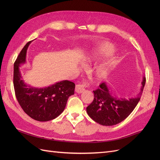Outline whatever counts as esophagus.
I'll use <instances>...</instances> for the list:
<instances>
[{"label":"esophagus","instance_id":"1","mask_svg":"<svg viewBox=\"0 0 160 160\" xmlns=\"http://www.w3.org/2000/svg\"><path fill=\"white\" fill-rule=\"evenodd\" d=\"M88 85H89L88 82L83 81L82 83L76 85L75 91L78 93H81L82 92H83L85 91V88H86V87H88Z\"/></svg>","mask_w":160,"mask_h":160}]
</instances>
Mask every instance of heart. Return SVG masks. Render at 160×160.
<instances>
[{
	"label": "heart",
	"mask_w": 160,
	"mask_h": 160,
	"mask_svg": "<svg viewBox=\"0 0 160 160\" xmlns=\"http://www.w3.org/2000/svg\"><path fill=\"white\" fill-rule=\"evenodd\" d=\"M115 51L116 49L112 43L109 42H104L101 44L93 52L85 56L84 60L87 62H93L105 57L112 56L115 54ZM117 63L118 61L116 59H113L110 62H104V63L97 67L95 71V78L98 80L105 79Z\"/></svg>",
	"instance_id": "obj_1"
}]
</instances>
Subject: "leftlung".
<instances>
[{
    "mask_svg": "<svg viewBox=\"0 0 160 160\" xmlns=\"http://www.w3.org/2000/svg\"><path fill=\"white\" fill-rule=\"evenodd\" d=\"M145 83L146 78L143 77L142 85L137 97L125 99L111 95L106 83H101L99 88L93 91L94 99L87 108V113L95 122L105 126L122 122L136 107L142 95Z\"/></svg>",
    "mask_w": 160,
    "mask_h": 160,
    "instance_id": "obj_1",
    "label": "left lung"
}]
</instances>
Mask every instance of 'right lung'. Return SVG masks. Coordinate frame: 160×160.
<instances>
[{
	"label": "right lung",
	"instance_id": "add662e5",
	"mask_svg": "<svg viewBox=\"0 0 160 160\" xmlns=\"http://www.w3.org/2000/svg\"><path fill=\"white\" fill-rule=\"evenodd\" d=\"M28 42L14 63L13 84L19 105L32 119L47 122L57 118L64 111L68 98L74 94L75 85L62 81L45 88H35L24 83L19 67L26 62Z\"/></svg>",
	"mask_w": 160,
	"mask_h": 160
}]
</instances>
